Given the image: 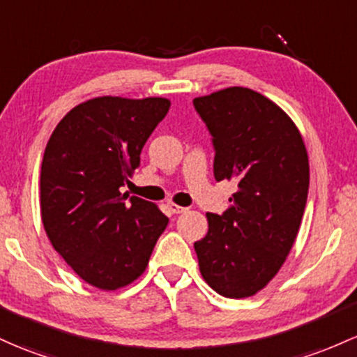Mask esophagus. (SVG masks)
Masks as SVG:
<instances>
[{"label":"esophagus","mask_w":357,"mask_h":357,"mask_svg":"<svg viewBox=\"0 0 357 357\" xmlns=\"http://www.w3.org/2000/svg\"><path fill=\"white\" fill-rule=\"evenodd\" d=\"M167 208H169L171 213H174V215L185 213L186 211L185 206H179V205H176V203H167Z\"/></svg>","instance_id":"esophagus-1"}]
</instances>
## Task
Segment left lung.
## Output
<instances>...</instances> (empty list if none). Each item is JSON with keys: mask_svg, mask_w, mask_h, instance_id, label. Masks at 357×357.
<instances>
[{"mask_svg": "<svg viewBox=\"0 0 357 357\" xmlns=\"http://www.w3.org/2000/svg\"><path fill=\"white\" fill-rule=\"evenodd\" d=\"M193 105L211 134L215 179L237 183L229 208L206 213L208 234L195 242L199 273L218 295L245 298L276 276L293 248L310 183L307 149L287 113L249 88Z\"/></svg>", "mask_w": 357, "mask_h": 357, "instance_id": "obj_1", "label": "left lung"}]
</instances>
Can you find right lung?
I'll use <instances>...</instances> for the list:
<instances>
[{"label":"right lung","instance_id":"1","mask_svg":"<svg viewBox=\"0 0 357 357\" xmlns=\"http://www.w3.org/2000/svg\"><path fill=\"white\" fill-rule=\"evenodd\" d=\"M166 98L100 96L54 128L40 171L42 222L52 248L91 287L113 291L147 268L169 218L128 197L140 152L167 115Z\"/></svg>","mask_w":357,"mask_h":357}]
</instances>
